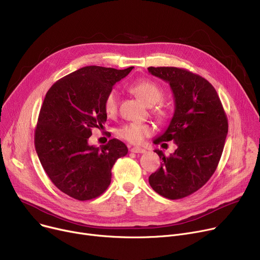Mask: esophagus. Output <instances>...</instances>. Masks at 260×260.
I'll list each match as a JSON object with an SVG mask.
<instances>
[{
	"label": "esophagus",
	"instance_id": "34e87169",
	"mask_svg": "<svg viewBox=\"0 0 260 260\" xmlns=\"http://www.w3.org/2000/svg\"><path fill=\"white\" fill-rule=\"evenodd\" d=\"M129 150L135 153H144L146 151L144 148H141V147H132Z\"/></svg>",
	"mask_w": 260,
	"mask_h": 260
}]
</instances>
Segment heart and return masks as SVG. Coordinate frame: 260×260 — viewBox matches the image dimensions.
<instances>
[{
	"label": "heart",
	"mask_w": 260,
	"mask_h": 260,
	"mask_svg": "<svg viewBox=\"0 0 260 260\" xmlns=\"http://www.w3.org/2000/svg\"><path fill=\"white\" fill-rule=\"evenodd\" d=\"M129 91L134 93L146 106H153L158 103L163 98V91L160 86L147 79L137 80L129 85ZM103 109L109 117H113L117 114L118 111V93L115 89H112L108 92L103 101ZM152 114L155 118L163 121L167 117V112L162 106L155 107L152 110ZM152 133V127L146 123L139 122H127L121 125L116 129V135L129 143L139 144L146 137L150 136Z\"/></svg>",
	"instance_id": "heart-1"
}]
</instances>
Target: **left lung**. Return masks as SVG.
Returning a JSON list of instances; mask_svg holds the SVG:
<instances>
[{
	"label": "left lung",
	"instance_id": "1",
	"mask_svg": "<svg viewBox=\"0 0 260 260\" xmlns=\"http://www.w3.org/2000/svg\"><path fill=\"white\" fill-rule=\"evenodd\" d=\"M148 72L167 81L175 97V114L154 144L175 141L178 148L162 159L148 182L160 196L179 200L194 193L214 174L228 134V119L213 85L204 77L176 67H149Z\"/></svg>",
	"mask_w": 260,
	"mask_h": 260
}]
</instances>
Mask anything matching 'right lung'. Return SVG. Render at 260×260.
I'll list each match as a JSON object with an SVG mask.
<instances>
[{
	"label": "right lung",
	"instance_id": "right-lung-1",
	"mask_svg": "<svg viewBox=\"0 0 260 260\" xmlns=\"http://www.w3.org/2000/svg\"><path fill=\"white\" fill-rule=\"evenodd\" d=\"M124 70L83 67L58 79L46 94L34 133V145L47 176L61 192L89 201L106 191L117 159L128 149L117 139L95 147L89 144L93 128H103V101Z\"/></svg>",
	"mask_w": 260,
	"mask_h": 260
}]
</instances>
